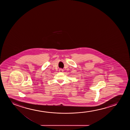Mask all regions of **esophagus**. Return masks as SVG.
<instances>
[{"label":"esophagus","instance_id":"1","mask_svg":"<svg viewBox=\"0 0 130 130\" xmlns=\"http://www.w3.org/2000/svg\"><path fill=\"white\" fill-rule=\"evenodd\" d=\"M59 71L60 72H62L63 71V70L62 69H59Z\"/></svg>","mask_w":130,"mask_h":130}]
</instances>
